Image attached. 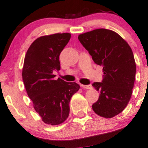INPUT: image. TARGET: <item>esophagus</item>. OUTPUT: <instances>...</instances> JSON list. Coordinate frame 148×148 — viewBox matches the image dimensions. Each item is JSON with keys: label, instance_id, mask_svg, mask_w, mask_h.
<instances>
[{"label": "esophagus", "instance_id": "esophagus-1", "mask_svg": "<svg viewBox=\"0 0 148 148\" xmlns=\"http://www.w3.org/2000/svg\"><path fill=\"white\" fill-rule=\"evenodd\" d=\"M81 86L83 88L86 89V90H89V89L92 88V86H91V85H81Z\"/></svg>", "mask_w": 148, "mask_h": 148}]
</instances>
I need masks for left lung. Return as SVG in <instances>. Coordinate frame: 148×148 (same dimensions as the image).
<instances>
[{
  "label": "left lung",
  "instance_id": "8db88e82",
  "mask_svg": "<svg viewBox=\"0 0 148 148\" xmlns=\"http://www.w3.org/2000/svg\"><path fill=\"white\" fill-rule=\"evenodd\" d=\"M78 39L95 63L103 66L102 82L92 84L99 92L92 110L102 117L112 118L124 110L132 95L136 75L132 49L117 33L106 29L80 34Z\"/></svg>",
  "mask_w": 148,
  "mask_h": 148
}]
</instances>
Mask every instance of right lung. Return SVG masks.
Returning a JSON list of instances; mask_svg holds the SVG:
<instances>
[{
    "label": "right lung",
    "instance_id": "obj_1",
    "mask_svg": "<svg viewBox=\"0 0 148 148\" xmlns=\"http://www.w3.org/2000/svg\"><path fill=\"white\" fill-rule=\"evenodd\" d=\"M71 34L44 36L33 42L25 55L22 72L28 97L45 123L61 124L68 118L71 97L79 89L75 82L54 79L53 72L60 69L59 56Z\"/></svg>",
    "mask_w": 148,
    "mask_h": 148
}]
</instances>
